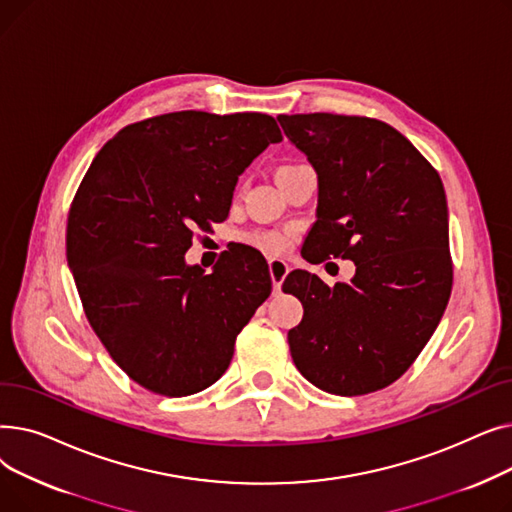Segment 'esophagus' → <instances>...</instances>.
<instances>
[{"instance_id":"1","label":"esophagus","mask_w":512,"mask_h":512,"mask_svg":"<svg viewBox=\"0 0 512 512\" xmlns=\"http://www.w3.org/2000/svg\"><path fill=\"white\" fill-rule=\"evenodd\" d=\"M290 272V265L284 259H270V276H272V284H274V294H278L282 290V282L286 278V274Z\"/></svg>"}]
</instances>
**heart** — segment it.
Returning <instances> with one entry per match:
<instances>
[{
  "mask_svg": "<svg viewBox=\"0 0 512 512\" xmlns=\"http://www.w3.org/2000/svg\"><path fill=\"white\" fill-rule=\"evenodd\" d=\"M290 168H294V166H282L278 172L290 170ZM249 240L255 247L263 249L265 253H280L288 247L290 236L286 232H278V230H265V232H255Z\"/></svg>",
  "mask_w": 512,
  "mask_h": 512,
  "instance_id": "heart-1",
  "label": "heart"
}]
</instances>
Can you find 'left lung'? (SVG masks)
<instances>
[{"mask_svg":"<svg viewBox=\"0 0 512 512\" xmlns=\"http://www.w3.org/2000/svg\"><path fill=\"white\" fill-rule=\"evenodd\" d=\"M317 174L309 261H355V276L328 286L294 270L284 290L303 303L290 355L326 392L382 390L405 373L436 332L452 290L444 184L409 139L361 116H278Z\"/></svg>","mask_w":512,"mask_h":512,"instance_id":"left-lung-1","label":"left lung"}]
</instances>
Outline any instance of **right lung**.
<instances>
[{
  "mask_svg": "<svg viewBox=\"0 0 512 512\" xmlns=\"http://www.w3.org/2000/svg\"><path fill=\"white\" fill-rule=\"evenodd\" d=\"M282 134L267 114L174 112L122 128L68 213L66 257L91 328L143 388L188 396L222 378L234 340L270 297L263 261L205 276L184 253L226 220L238 176Z\"/></svg>",
  "mask_w": 512,
  "mask_h": 512,
  "instance_id": "obj_1",
  "label": "right lung"
}]
</instances>
